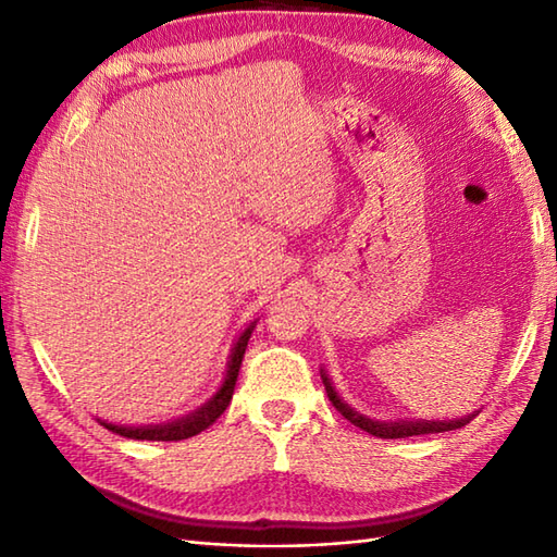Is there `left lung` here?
Wrapping results in <instances>:
<instances>
[{"mask_svg":"<svg viewBox=\"0 0 557 557\" xmlns=\"http://www.w3.org/2000/svg\"><path fill=\"white\" fill-rule=\"evenodd\" d=\"M324 386H326V395L329 400L333 403V407L348 419L350 424L360 426L362 431L379 438H407V436H422V434H443V431H453V429H460L465 426L469 419L472 417H465V419H455V422H374V419H367L362 414H357L355 410H350L348 405H345L336 391H333L331 381L324 376Z\"/></svg>","mask_w":557,"mask_h":557,"instance_id":"8db88e82","label":"left lung"}]
</instances>
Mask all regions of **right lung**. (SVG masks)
Returning <instances> with one entry per match:
<instances>
[{
	"mask_svg": "<svg viewBox=\"0 0 557 557\" xmlns=\"http://www.w3.org/2000/svg\"><path fill=\"white\" fill-rule=\"evenodd\" d=\"M252 329H245L243 336L238 338L236 348H233L231 355V364H228V374L224 386L219 388V393L214 395L212 400H209L200 410L193 412L190 417H183L178 422H171V424H159V426H116V424H107L102 422L109 431H114L119 436H126V438H138V441H183V438H190L197 436L200 431H205L207 426H212L216 419L224 414V410L228 407L231 398H233V391H236V381H238V372H240V364H243V355L247 348V341L252 336Z\"/></svg>",
	"mask_w": 557,
	"mask_h": 557,
	"instance_id": "add662e5",
	"label": "right lung"
}]
</instances>
